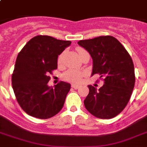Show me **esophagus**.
Listing matches in <instances>:
<instances>
[{
	"label": "esophagus",
	"mask_w": 147,
	"mask_h": 147,
	"mask_svg": "<svg viewBox=\"0 0 147 147\" xmlns=\"http://www.w3.org/2000/svg\"><path fill=\"white\" fill-rule=\"evenodd\" d=\"M71 87L73 88H75V89H78V88H79L81 87V85H75V84H72V85H71Z\"/></svg>",
	"instance_id": "1"
}]
</instances>
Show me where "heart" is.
Masks as SVG:
<instances>
[{"instance_id": "1", "label": "heart", "mask_w": 147, "mask_h": 147, "mask_svg": "<svg viewBox=\"0 0 147 147\" xmlns=\"http://www.w3.org/2000/svg\"><path fill=\"white\" fill-rule=\"evenodd\" d=\"M85 49H82V48H78L77 52H78V55H80L83 52H85ZM62 56H63V53L59 55V57L58 59V62H61L62 59ZM83 76V73L80 71H77V70H69L67 71L63 75V78L65 80L69 81L70 82L73 83H78L82 80V78Z\"/></svg>"}]
</instances>
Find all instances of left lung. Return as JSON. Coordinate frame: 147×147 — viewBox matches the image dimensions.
Wrapping results in <instances>:
<instances>
[{
	"label": "left lung",
	"mask_w": 147,
	"mask_h": 147,
	"mask_svg": "<svg viewBox=\"0 0 147 147\" xmlns=\"http://www.w3.org/2000/svg\"><path fill=\"white\" fill-rule=\"evenodd\" d=\"M93 60L92 76L104 77L99 89L88 85L89 93L84 100L88 111L100 119H110L127 106L134 88V66L123 45L111 36L78 41ZM95 86V85H94Z\"/></svg>",
	"instance_id": "1"
}]
</instances>
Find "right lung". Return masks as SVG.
Instances as JSON below:
<instances>
[{"label": "right lung", "mask_w": 147, "mask_h": 147, "mask_svg": "<svg viewBox=\"0 0 147 147\" xmlns=\"http://www.w3.org/2000/svg\"><path fill=\"white\" fill-rule=\"evenodd\" d=\"M71 43L49 36H36L19 53L12 75V86L17 102L27 114L48 119L62 108L71 85L60 82L50 87L49 75L57 69L58 55Z\"/></svg>", "instance_id": "1"}]
</instances>
